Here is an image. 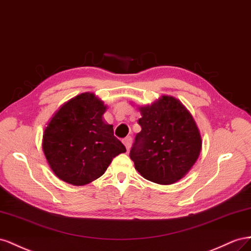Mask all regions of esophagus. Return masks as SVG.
<instances>
[{"label":"esophagus","mask_w":251,"mask_h":251,"mask_svg":"<svg viewBox=\"0 0 251 251\" xmlns=\"http://www.w3.org/2000/svg\"><path fill=\"white\" fill-rule=\"evenodd\" d=\"M131 142H132L131 137H127V138H125V139L123 140V143H124V145H125V147H126L127 150H129V148H130V146H131Z\"/></svg>","instance_id":"esophagus-1"}]
</instances>
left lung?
<instances>
[{
	"label": "left lung",
	"mask_w": 251,
	"mask_h": 251,
	"mask_svg": "<svg viewBox=\"0 0 251 251\" xmlns=\"http://www.w3.org/2000/svg\"><path fill=\"white\" fill-rule=\"evenodd\" d=\"M142 130L130 150L134 168L146 180L170 185L181 180L195 165L202 137L188 109L171 96L139 107Z\"/></svg>",
	"instance_id": "8db88e82"
}]
</instances>
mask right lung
I'll list each match as a JSON object with an SVG mask.
<instances>
[{
	"label": "right lung",
	"mask_w": 251,
	"mask_h": 251,
	"mask_svg": "<svg viewBox=\"0 0 251 251\" xmlns=\"http://www.w3.org/2000/svg\"><path fill=\"white\" fill-rule=\"evenodd\" d=\"M107 106L91 92L63 104L43 132L42 148L60 180L82 186L104 175L113 157L126 151L103 120Z\"/></svg>",
	"instance_id": "obj_1"
}]
</instances>
